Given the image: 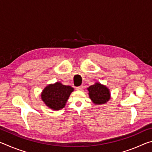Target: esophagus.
Wrapping results in <instances>:
<instances>
[{
    "instance_id": "1",
    "label": "esophagus",
    "mask_w": 152,
    "mask_h": 152,
    "mask_svg": "<svg viewBox=\"0 0 152 152\" xmlns=\"http://www.w3.org/2000/svg\"><path fill=\"white\" fill-rule=\"evenodd\" d=\"M82 88H83V86H82V85L80 86H77L76 88L77 91H81V90H82Z\"/></svg>"
}]
</instances>
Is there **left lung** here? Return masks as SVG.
Here are the masks:
<instances>
[{
    "label": "left lung",
    "instance_id": "left-lung-1",
    "mask_svg": "<svg viewBox=\"0 0 152 152\" xmlns=\"http://www.w3.org/2000/svg\"><path fill=\"white\" fill-rule=\"evenodd\" d=\"M88 91L90 98L95 104H104L110 99L109 90L105 86L101 85L99 83L90 86Z\"/></svg>",
    "mask_w": 152,
    "mask_h": 152
}]
</instances>
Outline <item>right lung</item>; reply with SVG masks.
<instances>
[{
    "instance_id": "1",
    "label": "right lung",
    "mask_w": 152,
    "mask_h": 152,
    "mask_svg": "<svg viewBox=\"0 0 152 152\" xmlns=\"http://www.w3.org/2000/svg\"><path fill=\"white\" fill-rule=\"evenodd\" d=\"M74 88L70 86L63 85L60 82L46 86L42 94L43 101L53 110H60L64 107Z\"/></svg>"
}]
</instances>
